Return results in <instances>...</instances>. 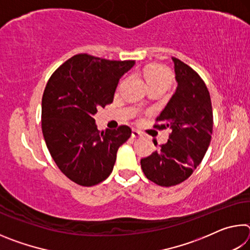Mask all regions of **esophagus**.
Wrapping results in <instances>:
<instances>
[{
  "label": "esophagus",
  "instance_id": "34e87169",
  "mask_svg": "<svg viewBox=\"0 0 250 250\" xmlns=\"http://www.w3.org/2000/svg\"><path fill=\"white\" fill-rule=\"evenodd\" d=\"M131 135H132V138H140V137H142V133H141L139 130L133 129V130H132V133H131Z\"/></svg>",
  "mask_w": 250,
  "mask_h": 250
}]
</instances>
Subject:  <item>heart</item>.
Instances as JSON below:
<instances>
[{
  "label": "heart",
  "mask_w": 250,
  "mask_h": 250,
  "mask_svg": "<svg viewBox=\"0 0 250 250\" xmlns=\"http://www.w3.org/2000/svg\"><path fill=\"white\" fill-rule=\"evenodd\" d=\"M145 76L147 84H163V86L166 87H168V84L171 83L172 79L170 71L159 65H153L146 68Z\"/></svg>",
  "instance_id": "obj_1"
}]
</instances>
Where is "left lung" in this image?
<instances>
[{"label": "left lung", "instance_id": "1", "mask_svg": "<svg viewBox=\"0 0 250 250\" xmlns=\"http://www.w3.org/2000/svg\"><path fill=\"white\" fill-rule=\"evenodd\" d=\"M172 61L177 87L155 125L168 128L172 133L166 145L141 160L147 179L167 188L192 175L208 149L213 132V110L205 83L183 62L174 57Z\"/></svg>", "mask_w": 250, "mask_h": 250}]
</instances>
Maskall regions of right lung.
Wrapping results in <instances>:
<instances>
[{
  "label": "right lung",
  "instance_id": "1",
  "mask_svg": "<svg viewBox=\"0 0 250 250\" xmlns=\"http://www.w3.org/2000/svg\"><path fill=\"white\" fill-rule=\"evenodd\" d=\"M134 61H107L87 54L65 62L49 78L42 99V130L50 155L64 174L92 186L111 174L131 129H97L95 115L113 101L120 78Z\"/></svg>",
  "mask_w": 250,
  "mask_h": 250
}]
</instances>
